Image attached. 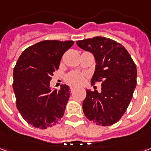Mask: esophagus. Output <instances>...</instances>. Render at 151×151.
Masks as SVG:
<instances>
[{
	"mask_svg": "<svg viewBox=\"0 0 151 151\" xmlns=\"http://www.w3.org/2000/svg\"><path fill=\"white\" fill-rule=\"evenodd\" d=\"M76 87H74V86H70V91L71 92H73L74 91H75Z\"/></svg>",
	"mask_w": 151,
	"mask_h": 151,
	"instance_id": "34e87169",
	"label": "esophagus"
}]
</instances>
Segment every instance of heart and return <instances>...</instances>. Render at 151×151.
<instances>
[{"instance_id":"b5f03b06","label":"heart","mask_w":151,"mask_h":151,"mask_svg":"<svg viewBox=\"0 0 151 151\" xmlns=\"http://www.w3.org/2000/svg\"><path fill=\"white\" fill-rule=\"evenodd\" d=\"M84 80H85V75L79 72L69 73L65 78V81L67 83H69V85L71 86H75L82 85Z\"/></svg>"}]
</instances>
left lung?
Here are the masks:
<instances>
[{
    "mask_svg": "<svg viewBox=\"0 0 151 151\" xmlns=\"http://www.w3.org/2000/svg\"><path fill=\"white\" fill-rule=\"evenodd\" d=\"M79 47L93 53L96 65L91 83L99 82L102 91L86 90L82 103L86 117L98 125L116 123L126 111L137 86V67L120 43L104 37L77 42Z\"/></svg>",
    "mask_w": 151,
    "mask_h": 151,
    "instance_id": "obj_1",
    "label": "left lung"
}]
</instances>
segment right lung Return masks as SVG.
Returning <instances> with one entry per match:
<instances>
[{
  "mask_svg": "<svg viewBox=\"0 0 151 151\" xmlns=\"http://www.w3.org/2000/svg\"><path fill=\"white\" fill-rule=\"evenodd\" d=\"M73 43L41 41L25 49L18 58L13 73L16 106L22 118L35 128L52 127L63 117L70 96L69 86L51 91L49 83L63 54Z\"/></svg>",
  "mask_w": 151,
  "mask_h": 151,
  "instance_id": "obj_1",
  "label": "right lung"
}]
</instances>
